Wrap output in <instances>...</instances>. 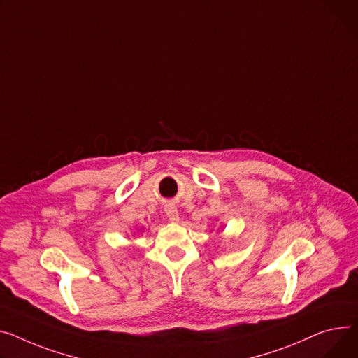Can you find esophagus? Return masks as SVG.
Listing matches in <instances>:
<instances>
[{
    "label": "esophagus",
    "instance_id": "1",
    "mask_svg": "<svg viewBox=\"0 0 358 358\" xmlns=\"http://www.w3.org/2000/svg\"><path fill=\"white\" fill-rule=\"evenodd\" d=\"M165 214L166 217L171 223H178L180 222V213L174 204H166L165 206Z\"/></svg>",
    "mask_w": 358,
    "mask_h": 358
}]
</instances>
